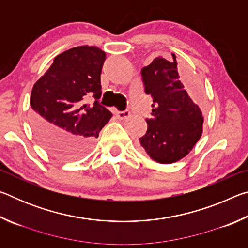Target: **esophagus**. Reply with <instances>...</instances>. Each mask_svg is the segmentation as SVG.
<instances>
[{
  "mask_svg": "<svg viewBox=\"0 0 248 248\" xmlns=\"http://www.w3.org/2000/svg\"><path fill=\"white\" fill-rule=\"evenodd\" d=\"M117 117H118V119L120 120H124V119H128L130 117V111L129 110H124V111H117L116 112Z\"/></svg>",
  "mask_w": 248,
  "mask_h": 248,
  "instance_id": "1",
  "label": "esophagus"
}]
</instances>
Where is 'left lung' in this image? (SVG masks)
<instances>
[{
  "instance_id": "left-lung-1",
  "label": "left lung",
  "mask_w": 248,
  "mask_h": 248,
  "mask_svg": "<svg viewBox=\"0 0 248 248\" xmlns=\"http://www.w3.org/2000/svg\"><path fill=\"white\" fill-rule=\"evenodd\" d=\"M173 60L155 58L141 70L145 93L152 96V118L140 138L141 149L161 164L186 156L202 134L203 117L179 81L176 56Z\"/></svg>"
}]
</instances>
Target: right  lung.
<instances>
[{"mask_svg":"<svg viewBox=\"0 0 248 248\" xmlns=\"http://www.w3.org/2000/svg\"><path fill=\"white\" fill-rule=\"evenodd\" d=\"M106 59L93 46L71 48L54 58L31 95V125L46 150L74 161L90 152L111 112L99 104L100 73ZM87 95L94 104H83Z\"/></svg>","mask_w":248,"mask_h":248,"instance_id":"right-lung-1","label":"right lung"}]
</instances>
